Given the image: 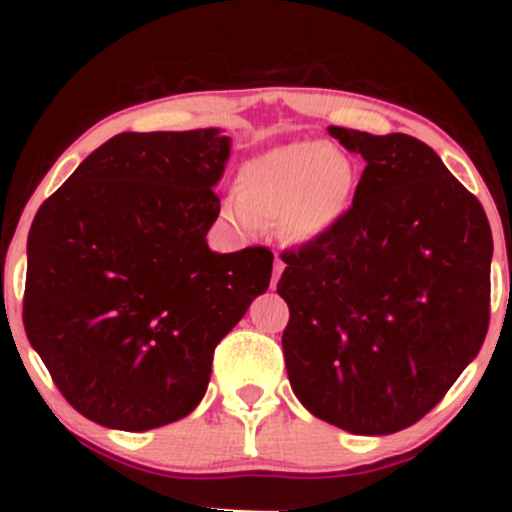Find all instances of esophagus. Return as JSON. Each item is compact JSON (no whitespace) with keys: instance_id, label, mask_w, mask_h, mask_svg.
Segmentation results:
<instances>
[{"instance_id":"obj_1","label":"esophagus","mask_w":512,"mask_h":512,"mask_svg":"<svg viewBox=\"0 0 512 512\" xmlns=\"http://www.w3.org/2000/svg\"><path fill=\"white\" fill-rule=\"evenodd\" d=\"M281 272H284V262H281L279 257H276V260H274V274H272V289L276 286V281L281 279Z\"/></svg>"}]
</instances>
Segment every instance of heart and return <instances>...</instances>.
I'll return each instance as SVG.
<instances>
[{"mask_svg":"<svg viewBox=\"0 0 512 512\" xmlns=\"http://www.w3.org/2000/svg\"><path fill=\"white\" fill-rule=\"evenodd\" d=\"M351 195L349 158L322 142H296L245 163L226 216L243 233L279 223L289 238L313 240L342 219Z\"/></svg>","mask_w":512,"mask_h":512,"instance_id":"obj_1","label":"heart"}]
</instances>
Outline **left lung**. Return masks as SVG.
<instances>
[{
	"label": "left lung",
	"mask_w": 512,
	"mask_h": 512,
	"mask_svg": "<svg viewBox=\"0 0 512 512\" xmlns=\"http://www.w3.org/2000/svg\"><path fill=\"white\" fill-rule=\"evenodd\" d=\"M330 134L366 168L342 219L284 252L286 373L317 419L387 436L424 419L484 344L491 226L419 139Z\"/></svg>",
	"instance_id": "obj_1"
}]
</instances>
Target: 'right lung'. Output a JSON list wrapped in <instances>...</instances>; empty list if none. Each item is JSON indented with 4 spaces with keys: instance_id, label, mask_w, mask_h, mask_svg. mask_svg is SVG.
I'll return each mask as SVG.
<instances>
[{
    "instance_id": "add662e5",
    "label": "right lung",
    "mask_w": 512,
    "mask_h": 512,
    "mask_svg": "<svg viewBox=\"0 0 512 512\" xmlns=\"http://www.w3.org/2000/svg\"><path fill=\"white\" fill-rule=\"evenodd\" d=\"M228 154L214 127L122 132L35 214L23 327L86 419L149 431L190 414L216 344L269 289L267 248L207 245Z\"/></svg>"
}]
</instances>
